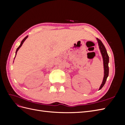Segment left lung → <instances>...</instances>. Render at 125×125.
<instances>
[{
    "instance_id": "left-lung-1",
    "label": "left lung",
    "mask_w": 125,
    "mask_h": 125,
    "mask_svg": "<svg viewBox=\"0 0 125 125\" xmlns=\"http://www.w3.org/2000/svg\"><path fill=\"white\" fill-rule=\"evenodd\" d=\"M97 41L98 42V44H99V46L100 50L101 52V54L102 56V57H103V65H104V78L103 82H102V84L99 88V90H101L103 86L104 85L106 81V79L108 76V73H109V68H108V62H109V57L107 54V52L106 50V48L103 45V43L102 42V41L96 39Z\"/></svg>"
}]
</instances>
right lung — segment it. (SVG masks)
<instances>
[{
	"label": "right lung",
	"instance_id": "obj_1",
	"mask_svg": "<svg viewBox=\"0 0 125 125\" xmlns=\"http://www.w3.org/2000/svg\"><path fill=\"white\" fill-rule=\"evenodd\" d=\"M28 36H26L25 37H24V39H23V40H22V41H21V44H20V46H19L18 48H17V50H16V54H17V52H18V51L19 50V48L21 47V46L22 45V44H23V42H24L25 41V40L28 38ZM16 56H15V57H16ZM15 58V57H14ZM14 62V61H13Z\"/></svg>",
	"mask_w": 125,
	"mask_h": 125
}]
</instances>
